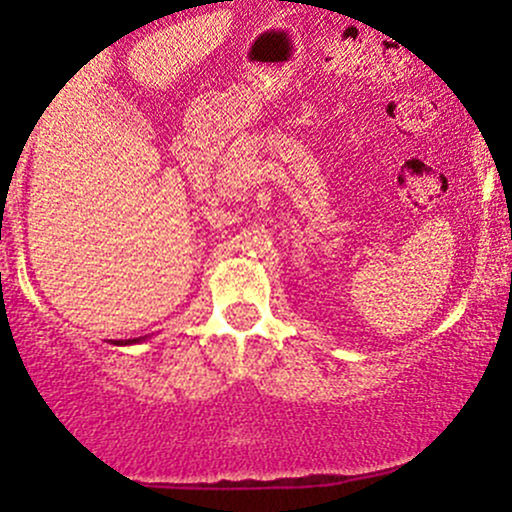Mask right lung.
<instances>
[{
  "mask_svg": "<svg viewBox=\"0 0 512 512\" xmlns=\"http://www.w3.org/2000/svg\"><path fill=\"white\" fill-rule=\"evenodd\" d=\"M146 337H139V339H115L113 344H117V346H129V344H139V342H144Z\"/></svg>",
  "mask_w": 512,
  "mask_h": 512,
  "instance_id": "add662e5",
  "label": "right lung"
}]
</instances>
